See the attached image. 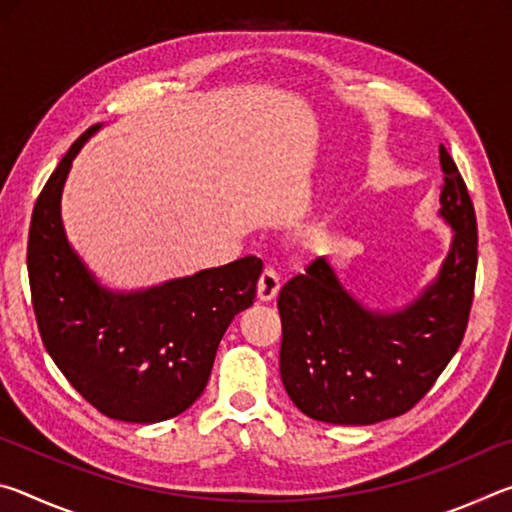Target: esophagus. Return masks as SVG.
<instances>
[{
  "mask_svg": "<svg viewBox=\"0 0 512 512\" xmlns=\"http://www.w3.org/2000/svg\"><path fill=\"white\" fill-rule=\"evenodd\" d=\"M280 284V273H277L273 266H266L257 282V298L262 302L273 300L277 296V291H280Z\"/></svg>",
  "mask_w": 512,
  "mask_h": 512,
  "instance_id": "esophagus-1",
  "label": "esophagus"
}]
</instances>
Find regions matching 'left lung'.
I'll list each match as a JSON object with an SVG mask.
<instances>
[{
  "label": "left lung",
  "instance_id": "1",
  "mask_svg": "<svg viewBox=\"0 0 512 512\" xmlns=\"http://www.w3.org/2000/svg\"><path fill=\"white\" fill-rule=\"evenodd\" d=\"M440 216L454 228L438 280L397 314L363 309L323 257L284 284L280 375L291 402L329 424H375L411 411L461 348L479 262L476 214L440 144Z\"/></svg>",
  "mask_w": 512,
  "mask_h": 512
}]
</instances>
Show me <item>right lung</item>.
I'll use <instances>...</instances> for the list:
<instances>
[{
  "mask_svg": "<svg viewBox=\"0 0 512 512\" xmlns=\"http://www.w3.org/2000/svg\"><path fill=\"white\" fill-rule=\"evenodd\" d=\"M88 128L58 162L33 207L27 268L42 343L60 372L112 420L151 424L205 391L216 348L253 305L262 259L241 257L137 293L101 289L67 244L60 194Z\"/></svg>",
  "mask_w": 512,
  "mask_h": 512,
  "instance_id": "1",
  "label": "right lung"
}]
</instances>
